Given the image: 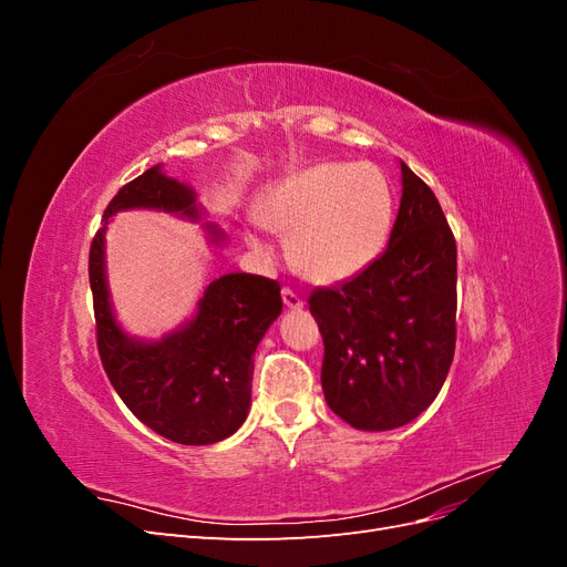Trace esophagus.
<instances>
[{
    "label": "esophagus",
    "instance_id": "obj_1",
    "mask_svg": "<svg viewBox=\"0 0 567 567\" xmlns=\"http://www.w3.org/2000/svg\"><path fill=\"white\" fill-rule=\"evenodd\" d=\"M281 298H284V305L288 307V310H302V298L296 293V290H290V288H284L281 290Z\"/></svg>",
    "mask_w": 567,
    "mask_h": 567
}]
</instances>
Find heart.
Returning a JSON list of instances; mask_svg holds the SVG:
<instances>
[{
	"mask_svg": "<svg viewBox=\"0 0 567 567\" xmlns=\"http://www.w3.org/2000/svg\"><path fill=\"white\" fill-rule=\"evenodd\" d=\"M262 227L290 234V257L317 284L350 281L388 248L394 196L388 177L369 163H319L269 186L255 203ZM246 244L260 255L271 246L257 231Z\"/></svg>",
	"mask_w": 567,
	"mask_h": 567,
	"instance_id": "b5f03b06",
	"label": "heart"
}]
</instances>
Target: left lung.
<instances>
[{"instance_id": "obj_1", "label": "left lung", "mask_w": 567, "mask_h": 567, "mask_svg": "<svg viewBox=\"0 0 567 567\" xmlns=\"http://www.w3.org/2000/svg\"><path fill=\"white\" fill-rule=\"evenodd\" d=\"M402 167L385 252L359 277L317 288L326 404L357 431H392L433 404L456 342V241L435 194Z\"/></svg>"}]
</instances>
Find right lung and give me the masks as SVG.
I'll return each instance as SVG.
<instances>
[{
    "mask_svg": "<svg viewBox=\"0 0 567 567\" xmlns=\"http://www.w3.org/2000/svg\"><path fill=\"white\" fill-rule=\"evenodd\" d=\"M163 210L200 221L196 192L167 177L163 165L125 184L104 213L90 250L96 346L120 400L153 433L179 444H213L234 435L248 416L252 354L281 315V286L257 274L231 271L205 286L196 315L158 340L130 336L117 323L106 277L109 219L123 210ZM208 244L227 241L203 221Z\"/></svg>",
    "mask_w": 567,
    "mask_h": 567,
    "instance_id": "right-lung-1",
    "label": "right lung"
}]
</instances>
